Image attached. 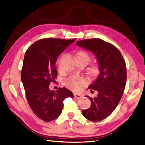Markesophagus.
<instances>
[{"label":"esophagus","mask_w":145,"mask_h":145,"mask_svg":"<svg viewBox=\"0 0 145 145\" xmlns=\"http://www.w3.org/2000/svg\"><path fill=\"white\" fill-rule=\"evenodd\" d=\"M74 97H75V98H76V99H80V97H82L81 95H80V94H77V93H74Z\"/></svg>","instance_id":"obj_1"}]
</instances>
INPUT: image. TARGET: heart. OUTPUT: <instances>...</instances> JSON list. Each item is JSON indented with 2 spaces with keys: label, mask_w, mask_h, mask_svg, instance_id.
I'll list each match as a JSON object with an SVG mask.
<instances>
[{
  "label": "heart",
  "mask_w": 145,
  "mask_h": 145,
  "mask_svg": "<svg viewBox=\"0 0 145 145\" xmlns=\"http://www.w3.org/2000/svg\"><path fill=\"white\" fill-rule=\"evenodd\" d=\"M77 60H83L88 63L90 57L89 55L85 52L80 51L77 54ZM88 79L87 78L77 76H71L69 77L66 80L65 83L66 85L68 86V87L73 91H79L81 89L82 87H84L88 84Z\"/></svg>",
  "instance_id": "obj_1"
}]
</instances>
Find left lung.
Instances as JSON below:
<instances>
[{
	"label": "left lung",
	"instance_id": "obj_1",
	"mask_svg": "<svg viewBox=\"0 0 145 145\" xmlns=\"http://www.w3.org/2000/svg\"><path fill=\"white\" fill-rule=\"evenodd\" d=\"M76 44L91 52L98 63L100 72L88 87L98 94L94 98L87 96L91 104L82 115L89 121H100L114 111L122 97L127 79L126 63L115 46L101 39L78 41Z\"/></svg>",
	"mask_w": 145,
	"mask_h": 145
}]
</instances>
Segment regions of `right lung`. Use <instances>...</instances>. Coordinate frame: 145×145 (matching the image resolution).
Returning a JSON list of instances; mask_svg holds the SVG:
<instances>
[{
	"label": "right lung",
	"instance_id": "right-lung-1",
	"mask_svg": "<svg viewBox=\"0 0 145 145\" xmlns=\"http://www.w3.org/2000/svg\"><path fill=\"white\" fill-rule=\"evenodd\" d=\"M75 40L42 39L34 42L25 54L21 81L27 99L35 114L47 122L60 115L65 98L74 97L73 93L67 88L50 90L49 85L57 79L55 64L58 57Z\"/></svg>",
	"mask_w": 145,
	"mask_h": 145
}]
</instances>
